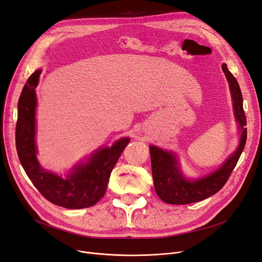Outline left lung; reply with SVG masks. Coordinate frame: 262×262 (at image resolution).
<instances>
[{
	"label": "left lung",
	"mask_w": 262,
	"mask_h": 262,
	"mask_svg": "<svg viewBox=\"0 0 262 262\" xmlns=\"http://www.w3.org/2000/svg\"><path fill=\"white\" fill-rule=\"evenodd\" d=\"M223 72L229 83L232 106L237 128L240 130V142L234 152L226 158L219 169L198 179H188L184 176L178 155L172 151L163 150L150 145L152 176L157 196L169 204H188L207 199L216 194L229 179L246 143V118L243 110V97L236 79L224 63Z\"/></svg>",
	"instance_id": "8db88e82"
}]
</instances>
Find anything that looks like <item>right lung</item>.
<instances>
[{
	"label": "right lung",
	"instance_id": "add662e5",
	"mask_svg": "<svg viewBox=\"0 0 262 262\" xmlns=\"http://www.w3.org/2000/svg\"><path fill=\"white\" fill-rule=\"evenodd\" d=\"M41 70L28 79L18 101L16 147L29 179L48 201L66 209H84L104 197L113 167L130 139L121 138L110 147H99L86 162L76 164L65 177L45 170L37 161L36 92Z\"/></svg>",
	"mask_w": 262,
	"mask_h": 262
}]
</instances>
